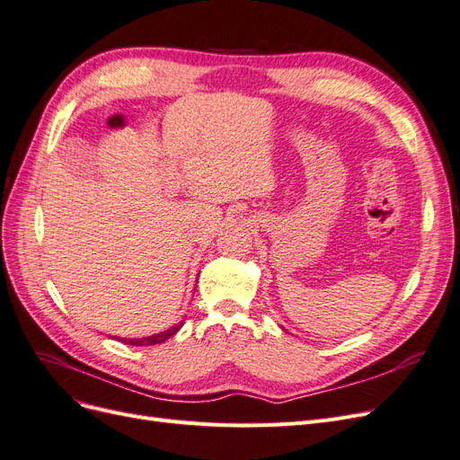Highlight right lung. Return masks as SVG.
Returning <instances> with one entry per match:
<instances>
[{
	"instance_id": "obj_1",
	"label": "right lung",
	"mask_w": 460,
	"mask_h": 460,
	"mask_svg": "<svg viewBox=\"0 0 460 460\" xmlns=\"http://www.w3.org/2000/svg\"><path fill=\"white\" fill-rule=\"evenodd\" d=\"M182 324L184 323H180V324H176V326H172V328H169V330H164V332H161V333H153V336H147V338H137V340H127V338H120V341L122 343H128V345H136V347H142V345H157V343H163V341H166L169 338H172L174 333L182 328Z\"/></svg>"
}]
</instances>
